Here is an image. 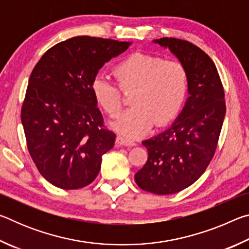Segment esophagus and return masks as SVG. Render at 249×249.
Listing matches in <instances>:
<instances>
[{
	"label": "esophagus",
	"mask_w": 249,
	"mask_h": 249,
	"mask_svg": "<svg viewBox=\"0 0 249 249\" xmlns=\"http://www.w3.org/2000/svg\"><path fill=\"white\" fill-rule=\"evenodd\" d=\"M116 142L121 146H135V142L133 141H130L124 136H117Z\"/></svg>",
	"instance_id": "obj_1"
}]
</instances>
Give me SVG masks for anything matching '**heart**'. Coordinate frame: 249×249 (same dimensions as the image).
I'll return each instance as SVG.
<instances>
[{
    "label": "heart",
    "instance_id": "b5f03b06",
    "mask_svg": "<svg viewBox=\"0 0 249 249\" xmlns=\"http://www.w3.org/2000/svg\"><path fill=\"white\" fill-rule=\"evenodd\" d=\"M122 91L130 92L134 107L111 126L128 138L141 137L156 123H169L179 114L189 91V74L177 60H165L155 54L135 53L114 68ZM96 102L111 117L119 116L123 107L121 90L107 75L99 73L92 80Z\"/></svg>",
    "mask_w": 249,
    "mask_h": 249
}]
</instances>
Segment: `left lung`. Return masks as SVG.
I'll return each mask as SVG.
<instances>
[{
	"label": "left lung",
	"mask_w": 249,
	"mask_h": 249,
	"mask_svg": "<svg viewBox=\"0 0 249 249\" xmlns=\"http://www.w3.org/2000/svg\"><path fill=\"white\" fill-rule=\"evenodd\" d=\"M153 43L168 48L189 74V96L166 130L142 142L148 160L135 174L142 190L166 196L195 183L215 154L225 116V99L214 62L187 40L163 37Z\"/></svg>",
	"instance_id": "obj_1"
}]
</instances>
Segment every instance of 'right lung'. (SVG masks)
<instances>
[{"mask_svg":"<svg viewBox=\"0 0 249 249\" xmlns=\"http://www.w3.org/2000/svg\"><path fill=\"white\" fill-rule=\"evenodd\" d=\"M129 41L78 36L48 49L28 80L22 124L29 155L44 178L65 190L90 184L115 134L104 127L92 80Z\"/></svg>","mask_w":249,"mask_h":249,"instance_id":"1","label":"right lung"}]
</instances>
